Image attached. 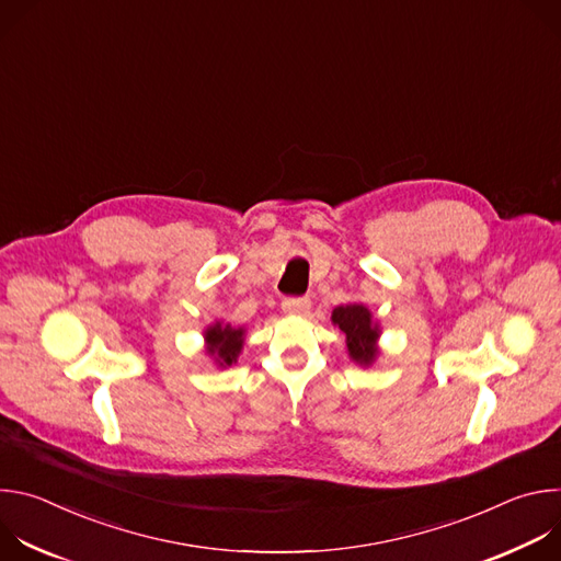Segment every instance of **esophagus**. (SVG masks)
I'll list each match as a JSON object with an SVG mask.
<instances>
[{
  "label": "esophagus",
  "instance_id": "34e87169",
  "mask_svg": "<svg viewBox=\"0 0 561 561\" xmlns=\"http://www.w3.org/2000/svg\"><path fill=\"white\" fill-rule=\"evenodd\" d=\"M310 308V301L306 297H288L282 301V310L286 314H306Z\"/></svg>",
  "mask_w": 561,
  "mask_h": 561
}]
</instances>
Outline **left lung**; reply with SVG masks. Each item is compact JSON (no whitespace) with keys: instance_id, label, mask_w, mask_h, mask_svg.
Segmentation results:
<instances>
[{"instance_id":"left-lung-1","label":"left lung","mask_w":561,"mask_h":561,"mask_svg":"<svg viewBox=\"0 0 561 561\" xmlns=\"http://www.w3.org/2000/svg\"><path fill=\"white\" fill-rule=\"evenodd\" d=\"M331 322L346 337V353L355 364L368 368L379 359L381 327L366 304L355 301L337 306L331 314Z\"/></svg>"}]
</instances>
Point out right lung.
Returning a JSON list of instances; mask_svg holds the SVG:
<instances>
[{"label": "right lung", "instance_id": "obj_1", "mask_svg": "<svg viewBox=\"0 0 561 561\" xmlns=\"http://www.w3.org/2000/svg\"><path fill=\"white\" fill-rule=\"evenodd\" d=\"M247 342V329L226 324L224 319H215L204 329V351L217 368H228L237 364Z\"/></svg>", "mask_w": 561, "mask_h": 561}]
</instances>
